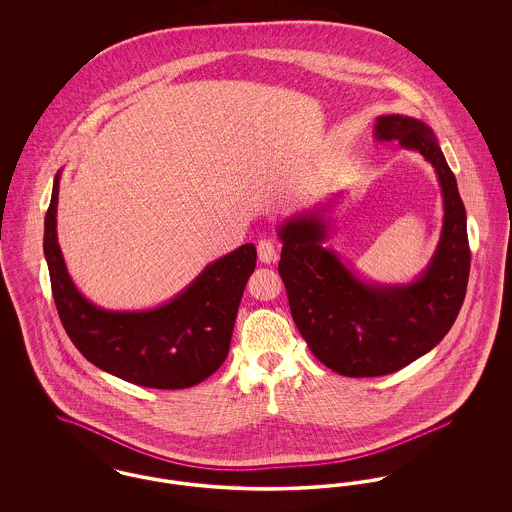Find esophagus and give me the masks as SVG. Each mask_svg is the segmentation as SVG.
<instances>
[{
  "label": "esophagus",
  "mask_w": 512,
  "mask_h": 512,
  "mask_svg": "<svg viewBox=\"0 0 512 512\" xmlns=\"http://www.w3.org/2000/svg\"><path fill=\"white\" fill-rule=\"evenodd\" d=\"M257 253H259V261L261 263H276V259H278V253H276V247L274 244L270 242V240H261L259 244H257Z\"/></svg>",
  "instance_id": "esophagus-1"
}]
</instances>
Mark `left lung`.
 <instances>
[{"label": "left lung", "instance_id": "1", "mask_svg": "<svg viewBox=\"0 0 512 512\" xmlns=\"http://www.w3.org/2000/svg\"><path fill=\"white\" fill-rule=\"evenodd\" d=\"M376 136L420 153L438 176L441 234L430 263L414 280H366L326 245L343 192L276 228L284 244L278 272L295 326L322 365L349 378L391 374L432 351L461 311L470 270L466 211L434 130L407 115H382Z\"/></svg>", "mask_w": 512, "mask_h": 512}]
</instances>
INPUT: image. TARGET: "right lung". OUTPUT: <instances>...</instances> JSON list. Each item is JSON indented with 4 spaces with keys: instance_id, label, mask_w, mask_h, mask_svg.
I'll return each instance as SVG.
<instances>
[{
    "instance_id": "right-lung-1",
    "label": "right lung",
    "mask_w": 512,
    "mask_h": 512,
    "mask_svg": "<svg viewBox=\"0 0 512 512\" xmlns=\"http://www.w3.org/2000/svg\"><path fill=\"white\" fill-rule=\"evenodd\" d=\"M59 180L61 171L44 222V255L57 313L74 347L92 365L144 388L184 390L209 378L228 355L245 284L255 270V245H240L209 263L157 307L103 309L76 288L57 242Z\"/></svg>"
}]
</instances>
